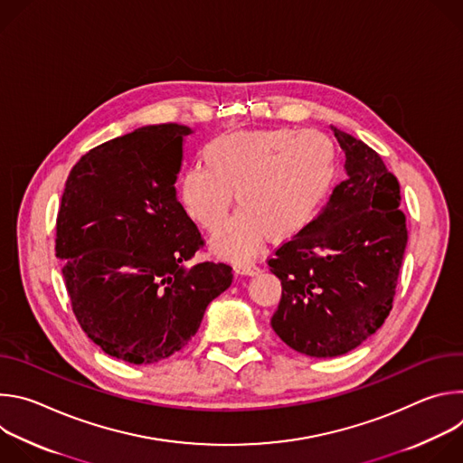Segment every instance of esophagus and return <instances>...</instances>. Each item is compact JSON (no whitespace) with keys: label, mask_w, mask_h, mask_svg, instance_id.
<instances>
[{"label":"esophagus","mask_w":463,"mask_h":463,"mask_svg":"<svg viewBox=\"0 0 463 463\" xmlns=\"http://www.w3.org/2000/svg\"><path fill=\"white\" fill-rule=\"evenodd\" d=\"M234 271L236 273H241V275H258L260 273V268L256 266L254 261H236L234 263Z\"/></svg>","instance_id":"1"}]
</instances>
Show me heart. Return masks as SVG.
<instances>
[{
	"mask_svg": "<svg viewBox=\"0 0 463 463\" xmlns=\"http://www.w3.org/2000/svg\"><path fill=\"white\" fill-rule=\"evenodd\" d=\"M202 163L181 175L179 200L197 225L216 231L236 192L241 211L213 238L232 260L252 256L269 236L286 241L302 232L337 175L335 145L315 128L231 131L203 146Z\"/></svg>",
	"mask_w": 463,
	"mask_h": 463,
	"instance_id": "heart-1",
	"label": "heart"
}]
</instances>
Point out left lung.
<instances>
[{"label": "left lung", "mask_w": 463, "mask_h": 463, "mask_svg": "<svg viewBox=\"0 0 463 463\" xmlns=\"http://www.w3.org/2000/svg\"><path fill=\"white\" fill-rule=\"evenodd\" d=\"M346 181L297 236L268 260L282 282L275 334L309 357H337L388 317L409 240L400 183L363 141L334 128Z\"/></svg>", "instance_id": "1"}]
</instances>
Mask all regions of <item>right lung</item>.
<instances>
[{
    "mask_svg": "<svg viewBox=\"0 0 463 463\" xmlns=\"http://www.w3.org/2000/svg\"><path fill=\"white\" fill-rule=\"evenodd\" d=\"M188 134L168 122L102 143L61 194L54 250L73 313L102 352L131 364L179 352L232 282L227 263L186 266L205 247L174 186Z\"/></svg>",
    "mask_w": 463,
    "mask_h": 463,
    "instance_id": "add662e5",
    "label": "right lung"
}]
</instances>
